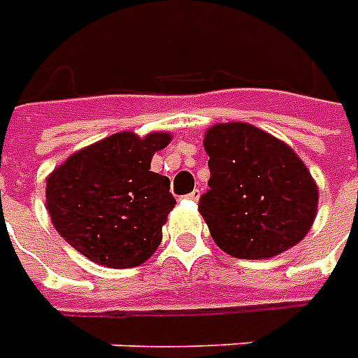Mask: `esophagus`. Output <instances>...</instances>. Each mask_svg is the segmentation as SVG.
I'll use <instances>...</instances> for the list:
<instances>
[{
	"instance_id": "obj_1",
	"label": "esophagus",
	"mask_w": 358,
	"mask_h": 358,
	"mask_svg": "<svg viewBox=\"0 0 358 358\" xmlns=\"http://www.w3.org/2000/svg\"><path fill=\"white\" fill-rule=\"evenodd\" d=\"M199 196H201V189H199V187H196L192 194H187L186 199H189V201H197V199H199Z\"/></svg>"
}]
</instances>
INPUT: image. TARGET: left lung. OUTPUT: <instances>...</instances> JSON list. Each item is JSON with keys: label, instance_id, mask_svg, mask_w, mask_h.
Masks as SVG:
<instances>
[{"label": "left lung", "instance_id": "obj_1", "mask_svg": "<svg viewBox=\"0 0 358 358\" xmlns=\"http://www.w3.org/2000/svg\"><path fill=\"white\" fill-rule=\"evenodd\" d=\"M203 149L211 178L199 213L222 252L267 259L308 234L318 186L285 141L246 122H227L205 131Z\"/></svg>", "mask_w": 358, "mask_h": 358}]
</instances>
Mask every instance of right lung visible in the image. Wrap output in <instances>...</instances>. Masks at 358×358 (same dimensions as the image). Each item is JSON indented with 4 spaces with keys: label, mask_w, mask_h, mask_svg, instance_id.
Masks as SVG:
<instances>
[{
    "label": "right lung",
    "mask_w": 358,
    "mask_h": 358,
    "mask_svg": "<svg viewBox=\"0 0 358 358\" xmlns=\"http://www.w3.org/2000/svg\"><path fill=\"white\" fill-rule=\"evenodd\" d=\"M172 141L166 131H120L69 155L46 178L54 229L99 266L127 269L153 256L174 209L171 180L151 159Z\"/></svg>",
    "instance_id": "add662e5"
}]
</instances>
